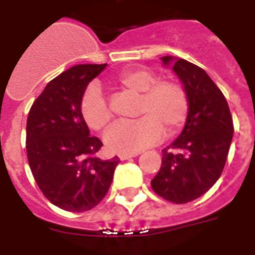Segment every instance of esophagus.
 Returning <instances> with one entry per match:
<instances>
[{"mask_svg":"<svg viewBox=\"0 0 255 255\" xmlns=\"http://www.w3.org/2000/svg\"><path fill=\"white\" fill-rule=\"evenodd\" d=\"M138 155V153H120L119 154V158L122 161L124 160H128V158H132V157H136Z\"/></svg>","mask_w":255,"mask_h":255,"instance_id":"34e87169","label":"esophagus"}]
</instances>
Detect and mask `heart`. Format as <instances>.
I'll return each instance as SVG.
<instances>
[{
  "label": "heart",
  "mask_w": 255,
  "mask_h": 255,
  "mask_svg": "<svg viewBox=\"0 0 255 255\" xmlns=\"http://www.w3.org/2000/svg\"><path fill=\"white\" fill-rule=\"evenodd\" d=\"M113 84L117 89L140 95L138 106L139 120L117 123L105 135L108 149L117 153L138 151L158 142L164 129L168 135L177 133L187 122L190 98L182 83L172 79H161L149 69H128L117 75ZM80 116L86 126L101 131L113 119L104 93L91 84L82 95L79 104Z\"/></svg>",
  "instance_id": "obj_1"
}]
</instances>
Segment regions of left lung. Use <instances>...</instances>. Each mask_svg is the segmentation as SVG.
<instances>
[{
	"label": "left lung",
	"mask_w": 255,
	"mask_h": 255,
	"mask_svg": "<svg viewBox=\"0 0 255 255\" xmlns=\"http://www.w3.org/2000/svg\"><path fill=\"white\" fill-rule=\"evenodd\" d=\"M162 61L173 63L172 69L188 93L190 113L179 138L162 150L151 188L169 202L187 203L203 195L221 176L234 122L224 94L202 68L183 58L173 61L169 56Z\"/></svg>",
	"instance_id": "left-lung-1"
}]
</instances>
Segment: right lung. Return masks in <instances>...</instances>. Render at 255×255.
I'll return each instance as SVG.
<instances>
[{
  "label": "right lung",
  "mask_w": 255,
  "mask_h": 255,
  "mask_svg": "<svg viewBox=\"0 0 255 255\" xmlns=\"http://www.w3.org/2000/svg\"><path fill=\"white\" fill-rule=\"evenodd\" d=\"M106 64H82L50 80L27 117L25 149L32 176L60 209L86 212L105 198L119 157L101 160L102 142L90 135L79 112L89 83Z\"/></svg>",
  "instance_id": "1"
}]
</instances>
